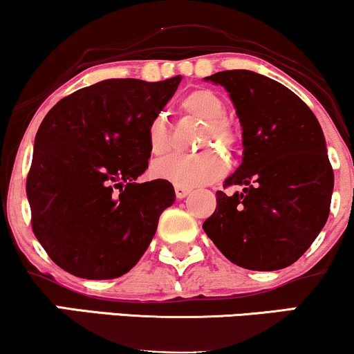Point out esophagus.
<instances>
[{"label": "esophagus", "mask_w": 354, "mask_h": 354, "mask_svg": "<svg viewBox=\"0 0 354 354\" xmlns=\"http://www.w3.org/2000/svg\"><path fill=\"white\" fill-rule=\"evenodd\" d=\"M189 188H185V186H174V193H176V198H180V200H181V198H185L186 196V194H188L189 193Z\"/></svg>", "instance_id": "obj_1"}]
</instances>
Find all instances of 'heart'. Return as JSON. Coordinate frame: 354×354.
Returning a JSON list of instances; mask_svg holds the SVG:
<instances>
[{
  "label": "heart",
  "instance_id": "obj_1",
  "mask_svg": "<svg viewBox=\"0 0 354 354\" xmlns=\"http://www.w3.org/2000/svg\"><path fill=\"white\" fill-rule=\"evenodd\" d=\"M180 109L185 115L203 121V129L198 146L205 148L214 143L230 146L234 141V129L226 121L225 101L218 93L208 88H198L186 93L180 101ZM169 145V131L163 118H154L148 126V146L153 154H163ZM226 161L216 151H203L193 156H166L151 165V174L160 180L171 181L176 186L206 185L226 173Z\"/></svg>",
  "mask_w": 354,
  "mask_h": 354
}]
</instances>
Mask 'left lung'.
Here are the masks:
<instances>
[{
  "mask_svg": "<svg viewBox=\"0 0 354 354\" xmlns=\"http://www.w3.org/2000/svg\"><path fill=\"white\" fill-rule=\"evenodd\" d=\"M205 81L228 91L243 128V161L216 191L203 230L234 265L274 271L293 265L330 214L335 174L323 129L291 89L248 70Z\"/></svg>",
  "mask_w": 354,
  "mask_h": 354,
  "instance_id": "8db88e82",
  "label": "left lung"
}]
</instances>
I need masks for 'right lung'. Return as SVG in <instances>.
<instances>
[{"label": "right lung", "instance_id": "right-lung-1", "mask_svg": "<svg viewBox=\"0 0 354 354\" xmlns=\"http://www.w3.org/2000/svg\"><path fill=\"white\" fill-rule=\"evenodd\" d=\"M180 81L104 80L44 116L26 194L35 236L61 270L113 279L148 250L174 188L166 180H136L151 156L148 126Z\"/></svg>", "mask_w": 354, "mask_h": 354}]
</instances>
